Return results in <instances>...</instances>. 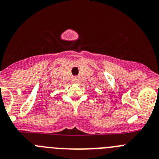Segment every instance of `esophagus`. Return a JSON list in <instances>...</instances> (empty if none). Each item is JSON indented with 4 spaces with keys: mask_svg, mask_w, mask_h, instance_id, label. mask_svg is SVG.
I'll use <instances>...</instances> for the list:
<instances>
[{
    "mask_svg": "<svg viewBox=\"0 0 159 159\" xmlns=\"http://www.w3.org/2000/svg\"><path fill=\"white\" fill-rule=\"evenodd\" d=\"M75 81L76 82H80L81 81V78L80 77H75Z\"/></svg>",
    "mask_w": 159,
    "mask_h": 159,
    "instance_id": "obj_1",
    "label": "esophagus"
}]
</instances>
